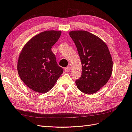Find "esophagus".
I'll use <instances>...</instances> for the list:
<instances>
[{
	"instance_id": "34e87169",
	"label": "esophagus",
	"mask_w": 132,
	"mask_h": 132,
	"mask_svg": "<svg viewBox=\"0 0 132 132\" xmlns=\"http://www.w3.org/2000/svg\"><path fill=\"white\" fill-rule=\"evenodd\" d=\"M70 70V68L69 67H67L64 68V71L65 72H68V71Z\"/></svg>"
}]
</instances>
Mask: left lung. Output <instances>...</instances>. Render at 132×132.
<instances>
[{
    "mask_svg": "<svg viewBox=\"0 0 132 132\" xmlns=\"http://www.w3.org/2000/svg\"><path fill=\"white\" fill-rule=\"evenodd\" d=\"M75 43L82 65L81 78L75 81L86 94L96 93L106 84L112 71L113 62L106 44L93 34L82 30L69 33Z\"/></svg>",
    "mask_w": 132,
    "mask_h": 132,
    "instance_id": "1",
    "label": "left lung"
}]
</instances>
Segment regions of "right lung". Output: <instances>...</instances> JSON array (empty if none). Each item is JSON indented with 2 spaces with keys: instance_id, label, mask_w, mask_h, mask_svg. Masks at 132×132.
<instances>
[{
  "instance_id": "right-lung-1",
  "label": "right lung",
  "mask_w": 132,
  "mask_h": 132,
  "mask_svg": "<svg viewBox=\"0 0 132 132\" xmlns=\"http://www.w3.org/2000/svg\"><path fill=\"white\" fill-rule=\"evenodd\" d=\"M61 31L50 30L32 37L23 47L17 69L20 78L30 89L38 93L49 91L63 72L51 48L61 35Z\"/></svg>"
}]
</instances>
